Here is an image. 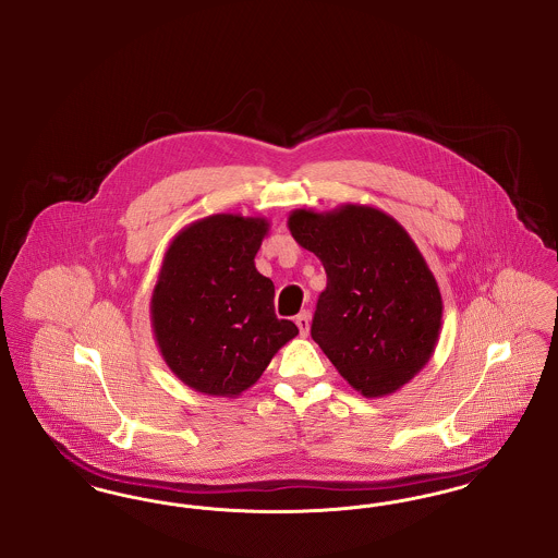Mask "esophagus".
<instances>
[{"mask_svg": "<svg viewBox=\"0 0 558 558\" xmlns=\"http://www.w3.org/2000/svg\"><path fill=\"white\" fill-rule=\"evenodd\" d=\"M294 324H296L301 337H307V335H310V314H307V312L299 314V316L294 318Z\"/></svg>", "mask_w": 558, "mask_h": 558, "instance_id": "esophagus-1", "label": "esophagus"}]
</instances>
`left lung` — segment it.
Segmentation results:
<instances>
[{
  "label": "left lung",
  "instance_id": "left-lung-1",
  "mask_svg": "<svg viewBox=\"0 0 558 558\" xmlns=\"http://www.w3.org/2000/svg\"><path fill=\"white\" fill-rule=\"evenodd\" d=\"M289 230L326 269L312 339L364 398L399 391L430 360L444 314L414 240L391 215L351 203L294 209Z\"/></svg>",
  "mask_w": 558,
  "mask_h": 558
}]
</instances>
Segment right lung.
Segmentation results:
<instances>
[{
	"label": "right lung",
	"instance_id": "right-lung-1",
	"mask_svg": "<svg viewBox=\"0 0 558 558\" xmlns=\"http://www.w3.org/2000/svg\"><path fill=\"white\" fill-rule=\"evenodd\" d=\"M266 217L217 213L171 240L150 301L162 360L190 389L239 398L299 335L274 314V282L255 267Z\"/></svg>",
	"mask_w": 558,
	"mask_h": 558
}]
</instances>
